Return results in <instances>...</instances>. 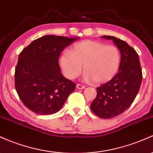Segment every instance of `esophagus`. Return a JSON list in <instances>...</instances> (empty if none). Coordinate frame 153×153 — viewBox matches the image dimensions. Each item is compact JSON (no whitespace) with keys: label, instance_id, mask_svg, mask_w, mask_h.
Listing matches in <instances>:
<instances>
[{"label":"esophagus","instance_id":"1","mask_svg":"<svg viewBox=\"0 0 153 153\" xmlns=\"http://www.w3.org/2000/svg\"><path fill=\"white\" fill-rule=\"evenodd\" d=\"M76 87L77 88H78V89H83V88H85V85H81V84H77Z\"/></svg>","mask_w":153,"mask_h":153}]
</instances>
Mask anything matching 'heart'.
<instances>
[{
  "label": "heart",
  "instance_id": "b5f03b06",
  "mask_svg": "<svg viewBox=\"0 0 153 153\" xmlns=\"http://www.w3.org/2000/svg\"><path fill=\"white\" fill-rule=\"evenodd\" d=\"M59 63L67 78L74 79L78 77L83 66L84 79L101 84L117 74L120 65V53L115 46L87 40L74 45L70 52H64Z\"/></svg>",
  "mask_w": 153,
  "mask_h": 153
}]
</instances>
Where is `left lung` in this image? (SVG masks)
Masks as SVG:
<instances>
[{"mask_svg": "<svg viewBox=\"0 0 153 153\" xmlns=\"http://www.w3.org/2000/svg\"><path fill=\"white\" fill-rule=\"evenodd\" d=\"M102 38L112 40L121 54L118 73L97 88V97L90 106L96 115L109 119L123 113L133 103L140 88L142 72L138 54L131 46L114 36Z\"/></svg>", "mask_w": 153, "mask_h": 153, "instance_id": "left-lung-1", "label": "left lung"}]
</instances>
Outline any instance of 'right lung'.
I'll return each instance as SVG.
<instances>
[{
  "label": "right lung",
  "mask_w": 153,
  "mask_h": 153,
  "mask_svg": "<svg viewBox=\"0 0 153 153\" xmlns=\"http://www.w3.org/2000/svg\"><path fill=\"white\" fill-rule=\"evenodd\" d=\"M78 38L45 36L20 53L15 68V88L23 104L36 114L51 115L62 107L75 85L61 73L59 57Z\"/></svg>",
  "instance_id": "1"
}]
</instances>
